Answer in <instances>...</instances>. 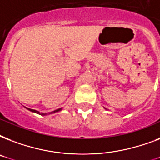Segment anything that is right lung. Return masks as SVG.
Wrapping results in <instances>:
<instances>
[{
	"label": "right lung",
	"mask_w": 160,
	"mask_h": 160,
	"mask_svg": "<svg viewBox=\"0 0 160 160\" xmlns=\"http://www.w3.org/2000/svg\"><path fill=\"white\" fill-rule=\"evenodd\" d=\"M27 109H29L30 111L31 112H34V113H36V114H41V115H46V114H48L47 113H40L39 111H37V110H35V109H30V108H26ZM61 108H60V109H56V110H54L53 112H51V113H49V114H53V113H56V112H59L61 110Z\"/></svg>",
	"instance_id": "obj_1"
}]
</instances>
